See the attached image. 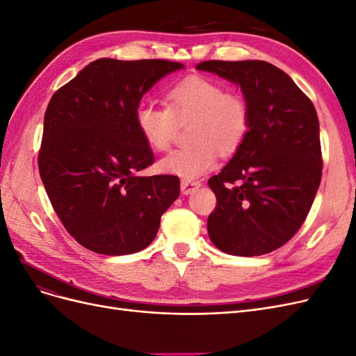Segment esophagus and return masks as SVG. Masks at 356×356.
Listing matches in <instances>:
<instances>
[{
  "mask_svg": "<svg viewBox=\"0 0 356 356\" xmlns=\"http://www.w3.org/2000/svg\"><path fill=\"white\" fill-rule=\"evenodd\" d=\"M199 187H200V181H195V179H182L181 181L182 195H191V193H195Z\"/></svg>",
  "mask_w": 356,
  "mask_h": 356,
  "instance_id": "obj_1",
  "label": "esophagus"
}]
</instances>
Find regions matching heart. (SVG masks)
Instances as JSON below:
<instances>
[{"instance_id": "obj_1", "label": "heart", "mask_w": 356, "mask_h": 356, "mask_svg": "<svg viewBox=\"0 0 356 356\" xmlns=\"http://www.w3.org/2000/svg\"><path fill=\"white\" fill-rule=\"evenodd\" d=\"M190 144L160 160L165 174L195 179L217 165L218 152H238L250 131V106L242 95L202 75H190L166 93V105L143 102L135 111L139 135L145 144L165 152L174 141L178 123L188 122Z\"/></svg>"}]
</instances>
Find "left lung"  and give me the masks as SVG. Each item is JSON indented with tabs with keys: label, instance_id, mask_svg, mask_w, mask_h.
Returning a JSON list of instances; mask_svg holds the SVG:
<instances>
[{
	"label": "left lung",
	"instance_id": "8db88e82",
	"mask_svg": "<svg viewBox=\"0 0 356 356\" xmlns=\"http://www.w3.org/2000/svg\"><path fill=\"white\" fill-rule=\"evenodd\" d=\"M196 68L239 84L250 106L245 141L208 181L217 197L209 238L230 255L272 252L298 232L319 188L315 106L286 72L264 60H204Z\"/></svg>",
	"mask_w": 356,
	"mask_h": 356
}]
</instances>
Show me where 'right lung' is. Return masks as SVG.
I'll return each instance as SVG.
<instances>
[{"label":"right lung","mask_w":356,"mask_h":356,"mask_svg":"<svg viewBox=\"0 0 356 356\" xmlns=\"http://www.w3.org/2000/svg\"><path fill=\"white\" fill-rule=\"evenodd\" d=\"M182 63L102 58L55 92L44 114L40 177L63 227L96 254L126 255L156 238L179 196L175 175H138L154 163L135 111L143 95Z\"/></svg>","instance_id":"right-lung-1"}]
</instances>
